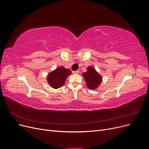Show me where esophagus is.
I'll use <instances>...</instances> for the list:
<instances>
[{"label":"esophagus","instance_id":"obj_1","mask_svg":"<svg viewBox=\"0 0 149 149\" xmlns=\"http://www.w3.org/2000/svg\"><path fill=\"white\" fill-rule=\"evenodd\" d=\"M79 70L75 71H73V74H78V73H79Z\"/></svg>","mask_w":149,"mask_h":149}]
</instances>
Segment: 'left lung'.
<instances>
[{
	"instance_id": "obj_1",
	"label": "left lung",
	"mask_w": 149,
	"mask_h": 149,
	"mask_svg": "<svg viewBox=\"0 0 149 149\" xmlns=\"http://www.w3.org/2000/svg\"><path fill=\"white\" fill-rule=\"evenodd\" d=\"M83 76L87 87L91 90L97 89L102 81V76L91 66L87 68V71L83 73Z\"/></svg>"
}]
</instances>
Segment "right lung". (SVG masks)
<instances>
[{"mask_svg":"<svg viewBox=\"0 0 149 149\" xmlns=\"http://www.w3.org/2000/svg\"><path fill=\"white\" fill-rule=\"evenodd\" d=\"M71 74V70L63 66H60L48 74L47 76V82L53 89L60 88L65 84L66 78Z\"/></svg>","mask_w":149,"mask_h":149,"instance_id":"add662e5","label":"right lung"}]
</instances>
